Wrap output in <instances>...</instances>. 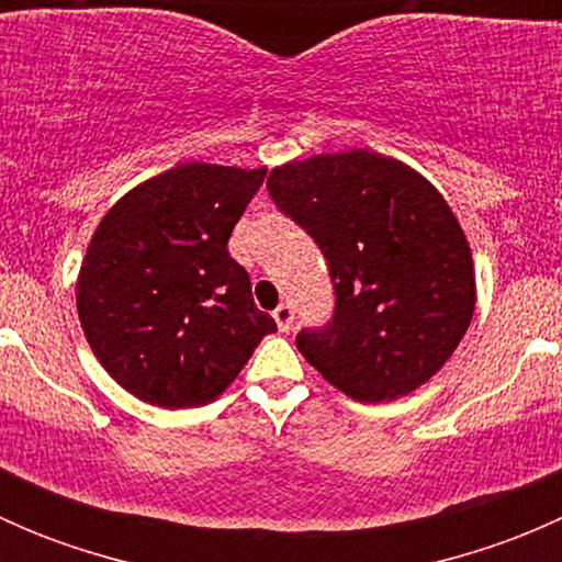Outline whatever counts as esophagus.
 Segmentation results:
<instances>
[{"label": "esophagus", "instance_id": "34e87169", "mask_svg": "<svg viewBox=\"0 0 562 562\" xmlns=\"http://www.w3.org/2000/svg\"><path fill=\"white\" fill-rule=\"evenodd\" d=\"M274 321H277V328H280L282 334L291 331V326H293V307H291V304H280V307L274 310Z\"/></svg>", "mask_w": 562, "mask_h": 562}]
</instances>
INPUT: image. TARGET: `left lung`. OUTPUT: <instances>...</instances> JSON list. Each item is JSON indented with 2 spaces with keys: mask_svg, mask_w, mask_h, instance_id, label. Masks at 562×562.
<instances>
[{
  "mask_svg": "<svg viewBox=\"0 0 562 562\" xmlns=\"http://www.w3.org/2000/svg\"><path fill=\"white\" fill-rule=\"evenodd\" d=\"M266 187L326 255L337 291L331 323L296 337L304 359L359 402L427 383L475 310L473 255L446 198L370 149L285 162Z\"/></svg>",
  "mask_w": 562,
  "mask_h": 562,
  "instance_id": "left-lung-1",
  "label": "left lung"
}]
</instances>
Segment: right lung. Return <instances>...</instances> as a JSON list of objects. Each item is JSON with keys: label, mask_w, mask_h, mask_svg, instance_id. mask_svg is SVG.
I'll use <instances>...</instances> for the list:
<instances>
[{"label": "right lung", "mask_w": 562, "mask_h": 562, "mask_svg": "<svg viewBox=\"0 0 562 562\" xmlns=\"http://www.w3.org/2000/svg\"><path fill=\"white\" fill-rule=\"evenodd\" d=\"M266 168L181 162L119 198L81 260L87 342L124 391L157 407L217 400L274 317L228 255Z\"/></svg>", "instance_id": "obj_1"}]
</instances>
